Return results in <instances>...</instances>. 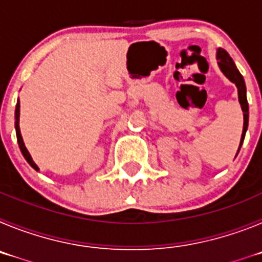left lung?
I'll list each match as a JSON object with an SVG mask.
<instances>
[{
  "instance_id": "8db88e82",
  "label": "left lung",
  "mask_w": 262,
  "mask_h": 262,
  "mask_svg": "<svg viewBox=\"0 0 262 262\" xmlns=\"http://www.w3.org/2000/svg\"><path fill=\"white\" fill-rule=\"evenodd\" d=\"M216 57H217V64L221 67L222 72H223L224 75L227 77L230 78V81H232L233 84L236 85L237 88V93H239V102L242 105L243 108V113H244V127H243V135H242V140H240V145H239V151H240V147H242L243 142H244V138H245V133H247V128H248V119H249V108H248V101H247V89H245V82H244V78L243 76L240 75L239 69L236 68L235 62L233 60L231 59V56L228 55L226 50L223 48H219L216 53ZM237 151V154H239ZM236 154V156H237Z\"/></svg>"
}]
</instances>
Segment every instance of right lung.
I'll return each instance as SVG.
<instances>
[{
  "label": "right lung",
  "mask_w": 262,
  "mask_h": 262,
  "mask_svg": "<svg viewBox=\"0 0 262 262\" xmlns=\"http://www.w3.org/2000/svg\"><path fill=\"white\" fill-rule=\"evenodd\" d=\"M15 133H17V140H18V144H19L20 148V152H22L23 157L27 160V163L32 166V168L35 169V170H39V168L36 166V164L32 161L31 156H30L29 151L26 149L25 147V143H23V139L22 135H20V129H19V99H18V103H17V107H15Z\"/></svg>",
  "instance_id": "add662e5"
}]
</instances>
